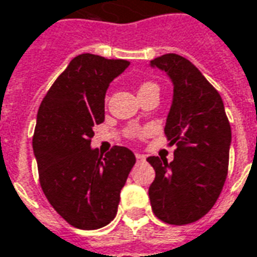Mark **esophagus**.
<instances>
[{
	"instance_id": "34e87169",
	"label": "esophagus",
	"mask_w": 257,
	"mask_h": 257,
	"mask_svg": "<svg viewBox=\"0 0 257 257\" xmlns=\"http://www.w3.org/2000/svg\"><path fill=\"white\" fill-rule=\"evenodd\" d=\"M136 159H137L139 162H143V161H146V155H143V154H136Z\"/></svg>"
}]
</instances>
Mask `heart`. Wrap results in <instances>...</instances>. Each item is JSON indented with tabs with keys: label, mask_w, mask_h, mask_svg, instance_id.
<instances>
[{
	"label": "heart",
	"mask_w": 257,
	"mask_h": 257,
	"mask_svg": "<svg viewBox=\"0 0 257 257\" xmlns=\"http://www.w3.org/2000/svg\"><path fill=\"white\" fill-rule=\"evenodd\" d=\"M144 89H158V86L155 84H152V82H146V84H143L140 86V91H144Z\"/></svg>",
	"instance_id": "b5f03b06"
}]
</instances>
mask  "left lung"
Listing matches in <instances>:
<instances>
[{"label":"left lung","instance_id":"1","mask_svg":"<svg viewBox=\"0 0 257 257\" xmlns=\"http://www.w3.org/2000/svg\"><path fill=\"white\" fill-rule=\"evenodd\" d=\"M172 81L165 136L176 144L173 161L148 157L155 179L148 189L154 214L172 225L204 217L215 204L228 173L231 125L220 93L199 68L178 54L150 63Z\"/></svg>","mask_w":257,"mask_h":257}]
</instances>
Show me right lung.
Masks as SVG:
<instances>
[{
    "instance_id": "add662e5",
    "label": "right lung",
    "mask_w": 257,
    "mask_h": 257,
    "mask_svg": "<svg viewBox=\"0 0 257 257\" xmlns=\"http://www.w3.org/2000/svg\"><path fill=\"white\" fill-rule=\"evenodd\" d=\"M128 65L125 60L79 54L37 111L33 152L42 190L53 208L79 229H98L116 217L120 190L136 164L125 147H113L105 155L91 147L93 125L105 120L106 91Z\"/></svg>"
}]
</instances>
